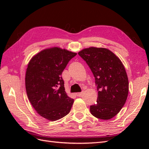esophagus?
Here are the masks:
<instances>
[{"mask_svg": "<svg viewBox=\"0 0 149 149\" xmlns=\"http://www.w3.org/2000/svg\"><path fill=\"white\" fill-rule=\"evenodd\" d=\"M82 94H83V93H76V95L78 97L81 96H82Z\"/></svg>", "mask_w": 149, "mask_h": 149, "instance_id": "1", "label": "esophagus"}]
</instances>
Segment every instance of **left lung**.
Segmentation results:
<instances>
[{
  "label": "left lung",
  "mask_w": 149,
  "mask_h": 149,
  "mask_svg": "<svg viewBox=\"0 0 149 149\" xmlns=\"http://www.w3.org/2000/svg\"><path fill=\"white\" fill-rule=\"evenodd\" d=\"M78 55L90 68L97 86V102L90 106V112L98 119H111L119 113L128 96L129 81L123 63L104 48H85Z\"/></svg>",
  "instance_id": "8db88e82"
}]
</instances>
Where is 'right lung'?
Returning a JSON list of instances; mask_svg holds the SVG:
<instances>
[{
	"mask_svg": "<svg viewBox=\"0 0 149 149\" xmlns=\"http://www.w3.org/2000/svg\"><path fill=\"white\" fill-rule=\"evenodd\" d=\"M76 55L53 47L33 56L28 65L25 74L28 98L37 113L49 120L60 119L70 112L74 100L65 91L61 74Z\"/></svg>",
	"mask_w": 149,
	"mask_h": 149,
	"instance_id": "obj_1",
	"label": "right lung"
}]
</instances>
